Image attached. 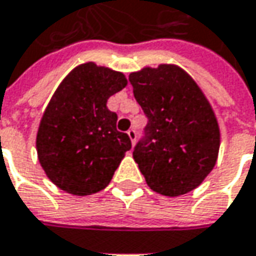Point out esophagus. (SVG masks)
I'll list each match as a JSON object with an SVG mask.
<instances>
[{"instance_id":"obj_1","label":"esophagus","mask_w":256,"mask_h":256,"mask_svg":"<svg viewBox=\"0 0 256 256\" xmlns=\"http://www.w3.org/2000/svg\"><path fill=\"white\" fill-rule=\"evenodd\" d=\"M128 136H130V140H131V142H132V145L135 144V141H136V131L134 130V128H131V130H128Z\"/></svg>"}]
</instances>
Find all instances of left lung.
<instances>
[{
    "mask_svg": "<svg viewBox=\"0 0 256 256\" xmlns=\"http://www.w3.org/2000/svg\"><path fill=\"white\" fill-rule=\"evenodd\" d=\"M134 96L148 118L134 160L152 191L180 196L214 170L221 134L211 104L182 68L161 64L130 75Z\"/></svg>",
    "mask_w": 256,
    "mask_h": 256,
    "instance_id": "obj_1",
    "label": "left lung"
}]
</instances>
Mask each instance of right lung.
I'll list each match as a JSON object with an SVG mask.
<instances>
[{
	"label": "right lung",
	"mask_w": 256,
	"mask_h": 256,
	"mask_svg": "<svg viewBox=\"0 0 256 256\" xmlns=\"http://www.w3.org/2000/svg\"><path fill=\"white\" fill-rule=\"evenodd\" d=\"M126 84L122 72L85 62L56 88L40 122L36 152L60 190L85 196L111 182L131 140L116 131L118 116L106 101Z\"/></svg>",
	"instance_id": "1"
}]
</instances>
